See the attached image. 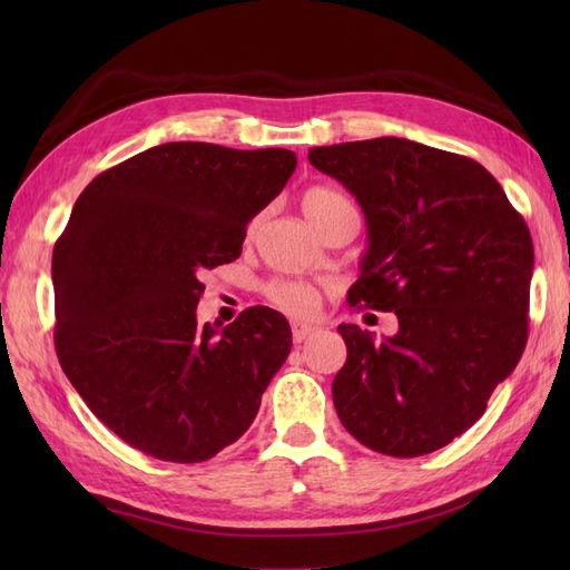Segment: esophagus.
Here are the masks:
<instances>
[{
  "mask_svg": "<svg viewBox=\"0 0 570 570\" xmlns=\"http://www.w3.org/2000/svg\"><path fill=\"white\" fill-rule=\"evenodd\" d=\"M316 333V327L314 325H306V323H292V340H295L297 344L299 342H304L306 337H312Z\"/></svg>",
  "mask_w": 570,
  "mask_h": 570,
  "instance_id": "esophagus-1",
  "label": "esophagus"
}]
</instances>
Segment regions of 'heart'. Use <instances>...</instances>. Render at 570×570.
I'll use <instances>...</instances> for the list:
<instances>
[{"label":"heart","instance_id":"heart-1","mask_svg":"<svg viewBox=\"0 0 570 570\" xmlns=\"http://www.w3.org/2000/svg\"><path fill=\"white\" fill-rule=\"evenodd\" d=\"M342 204H350V202L333 187H308L302 195V212L312 223H316L325 214H331ZM264 295L273 306H278L281 312L297 318L314 316L318 308V289L304 281L273 278L266 283Z\"/></svg>","mask_w":570,"mask_h":570}]
</instances>
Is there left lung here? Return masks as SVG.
Instances as JSON below:
<instances>
[{
  "mask_svg": "<svg viewBox=\"0 0 570 570\" xmlns=\"http://www.w3.org/2000/svg\"><path fill=\"white\" fill-rule=\"evenodd\" d=\"M366 216L368 249L350 306L394 312L373 342L342 323L333 381L342 425L387 456H423L465 433L528 342L532 237L478 161L402 137L308 149Z\"/></svg>",
  "mask_w": 570,
  "mask_h": 570,
  "instance_id": "1",
  "label": "left lung"
}]
</instances>
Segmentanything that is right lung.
Segmentation results:
<instances>
[{
	"instance_id": "1",
	"label": "right lung",
	"mask_w": 570,
	"mask_h": 570,
	"mask_svg": "<svg viewBox=\"0 0 570 570\" xmlns=\"http://www.w3.org/2000/svg\"><path fill=\"white\" fill-rule=\"evenodd\" d=\"M289 149L166 142L99 174L51 256L57 356L82 402L154 459L199 463L247 433L292 347L268 306L197 325L202 273L295 174Z\"/></svg>"
}]
</instances>
